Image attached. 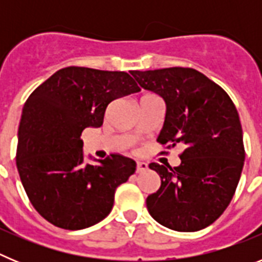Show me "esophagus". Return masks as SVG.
Masks as SVG:
<instances>
[{
  "label": "esophagus",
  "mask_w": 262,
  "mask_h": 262,
  "mask_svg": "<svg viewBox=\"0 0 262 262\" xmlns=\"http://www.w3.org/2000/svg\"><path fill=\"white\" fill-rule=\"evenodd\" d=\"M148 170V164L147 163H138L136 164V173H143Z\"/></svg>",
  "instance_id": "1"
}]
</instances>
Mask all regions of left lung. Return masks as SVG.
<instances>
[{
    "label": "left lung",
    "instance_id": "left-lung-1",
    "mask_svg": "<svg viewBox=\"0 0 262 262\" xmlns=\"http://www.w3.org/2000/svg\"><path fill=\"white\" fill-rule=\"evenodd\" d=\"M139 85L164 99L165 120L157 142L184 145L176 168L157 163L161 186L147 209L161 226L194 232L214 223L239 184L245 152L239 114L230 96L191 68L133 71Z\"/></svg>",
    "mask_w": 262,
    "mask_h": 262
}]
</instances>
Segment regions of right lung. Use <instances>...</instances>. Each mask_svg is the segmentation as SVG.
<instances>
[{
  "instance_id": "right-lung-1",
  "label": "right lung",
  "mask_w": 262,
  "mask_h": 262,
  "mask_svg": "<svg viewBox=\"0 0 262 262\" xmlns=\"http://www.w3.org/2000/svg\"><path fill=\"white\" fill-rule=\"evenodd\" d=\"M126 72L67 67L39 85L23 106L17 168L34 209L53 226L82 230L105 219L117 187L135 173L122 155L84 163L81 134L101 127L108 103L138 93Z\"/></svg>"
}]
</instances>
